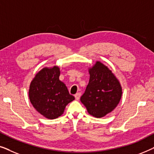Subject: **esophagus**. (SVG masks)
Masks as SVG:
<instances>
[{
    "mask_svg": "<svg viewBox=\"0 0 154 154\" xmlns=\"http://www.w3.org/2000/svg\"><path fill=\"white\" fill-rule=\"evenodd\" d=\"M81 92H79V93L75 94V100H79V99H80V97H81Z\"/></svg>",
    "mask_w": 154,
    "mask_h": 154,
    "instance_id": "esophagus-1",
    "label": "esophagus"
}]
</instances>
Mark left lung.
Returning <instances> with one entry per match:
<instances>
[{
  "mask_svg": "<svg viewBox=\"0 0 154 154\" xmlns=\"http://www.w3.org/2000/svg\"><path fill=\"white\" fill-rule=\"evenodd\" d=\"M89 83L81 101L92 116L104 117L119 104L121 86L111 71L100 62L89 69Z\"/></svg>",
  "mask_w": 154,
  "mask_h": 154,
  "instance_id": "8db88e82",
  "label": "left lung"
}]
</instances>
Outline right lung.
<instances>
[{
  "mask_svg": "<svg viewBox=\"0 0 154 154\" xmlns=\"http://www.w3.org/2000/svg\"><path fill=\"white\" fill-rule=\"evenodd\" d=\"M60 68H44L35 75L29 88V100L38 112L49 119H54L64 113L74 97L60 81Z\"/></svg>",
  "mask_w": 154,
  "mask_h": 154,
  "instance_id": "obj_1",
  "label": "right lung"
}]
</instances>
